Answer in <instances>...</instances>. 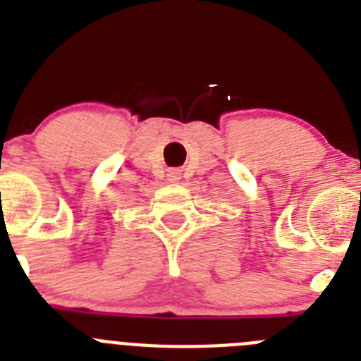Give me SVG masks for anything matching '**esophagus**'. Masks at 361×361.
<instances>
[{
    "instance_id": "esophagus-1",
    "label": "esophagus",
    "mask_w": 361,
    "mask_h": 361,
    "mask_svg": "<svg viewBox=\"0 0 361 361\" xmlns=\"http://www.w3.org/2000/svg\"><path fill=\"white\" fill-rule=\"evenodd\" d=\"M178 178H180V171H178V170H168V180H170V183H177Z\"/></svg>"
}]
</instances>
